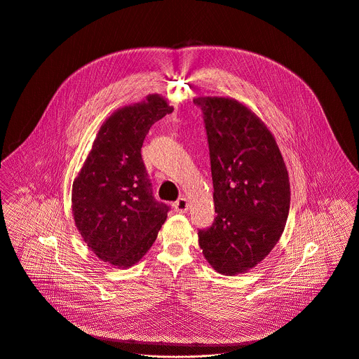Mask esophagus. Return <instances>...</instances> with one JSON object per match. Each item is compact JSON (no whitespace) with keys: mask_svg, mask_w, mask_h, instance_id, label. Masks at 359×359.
Segmentation results:
<instances>
[{"mask_svg":"<svg viewBox=\"0 0 359 359\" xmlns=\"http://www.w3.org/2000/svg\"><path fill=\"white\" fill-rule=\"evenodd\" d=\"M188 206H189V203H188V199H187V198H180V199L175 201V203H174L175 212H180V213H185V212L188 210Z\"/></svg>","mask_w":359,"mask_h":359,"instance_id":"34e87169","label":"esophagus"}]
</instances>
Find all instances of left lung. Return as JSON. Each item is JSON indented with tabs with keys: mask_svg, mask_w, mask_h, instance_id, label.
Returning a JSON list of instances; mask_svg holds the SVG:
<instances>
[{
	"mask_svg": "<svg viewBox=\"0 0 359 359\" xmlns=\"http://www.w3.org/2000/svg\"><path fill=\"white\" fill-rule=\"evenodd\" d=\"M209 143L217 216L199 230V246L222 274L263 260L281 237L290 212V180L280 149L248 107L234 99L198 97Z\"/></svg>",
	"mask_w": 359,
	"mask_h": 359,
	"instance_id": "obj_1",
	"label": "left lung"
}]
</instances>
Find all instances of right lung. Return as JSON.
<instances>
[{"label": "right lung", "instance_id": "right-lung-1", "mask_svg": "<svg viewBox=\"0 0 359 359\" xmlns=\"http://www.w3.org/2000/svg\"><path fill=\"white\" fill-rule=\"evenodd\" d=\"M172 110L158 95H149L113 113L74 181L75 224L96 256L114 266L139 262L170 212L153 195L140 150L151 125Z\"/></svg>", "mask_w": 359, "mask_h": 359}]
</instances>
